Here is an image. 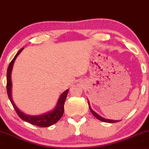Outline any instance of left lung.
Masks as SVG:
<instances>
[{
  "label": "left lung",
  "instance_id": "8db88e82",
  "mask_svg": "<svg viewBox=\"0 0 149 149\" xmlns=\"http://www.w3.org/2000/svg\"><path fill=\"white\" fill-rule=\"evenodd\" d=\"M88 105H89V108H90V111L92 114H93V116H95L96 118H97L98 120H100L101 121H103V122H105V123H117L118 122L119 120H110V119H107V118H104L102 117V116L99 115L98 113H97L96 112L94 111L92 109L91 107H90V102H89L88 100Z\"/></svg>",
  "mask_w": 149,
  "mask_h": 149
}]
</instances>
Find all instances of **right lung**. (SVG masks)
Returning a JSON list of instances; mask_svg holds the SVG:
<instances>
[{"instance_id": "obj_1", "label": "right lung", "mask_w": 149, "mask_h": 149, "mask_svg": "<svg viewBox=\"0 0 149 149\" xmlns=\"http://www.w3.org/2000/svg\"><path fill=\"white\" fill-rule=\"evenodd\" d=\"M24 48H22L19 49V51L17 53L16 55L13 58V60L10 63L9 66L8 68V71H7V92H8V95L9 97V100L11 102L12 104H13V107H14L15 110L16 111L17 115L19 116V118L23 120L26 121V122L29 123L30 124L33 125L38 126V127H49V126L52 125L54 123L59 120L62 116L63 113H64V103L66 101V97H67L68 92H69V89L64 91L59 97V100L57 101V105L55 107L51 110L50 111L45 113L41 114V115L38 116H31L28 115V114L24 113L20 111L18 109V107L15 105L14 101L13 100V97H12V80H11V73L12 70H13V64L16 59V58L20 52L23 50Z\"/></svg>"}]
</instances>
